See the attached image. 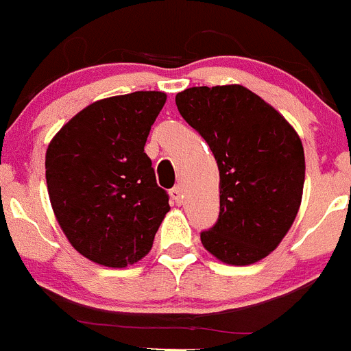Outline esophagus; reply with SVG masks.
I'll use <instances>...</instances> for the list:
<instances>
[{
  "mask_svg": "<svg viewBox=\"0 0 351 351\" xmlns=\"http://www.w3.org/2000/svg\"><path fill=\"white\" fill-rule=\"evenodd\" d=\"M170 198L178 203V205H181V203H182V189L179 188V186H176V188L170 189Z\"/></svg>",
  "mask_w": 351,
  "mask_h": 351,
  "instance_id": "34e87169",
  "label": "esophagus"
}]
</instances>
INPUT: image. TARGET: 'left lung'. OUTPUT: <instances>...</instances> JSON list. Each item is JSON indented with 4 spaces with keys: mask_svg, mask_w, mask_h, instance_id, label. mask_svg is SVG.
<instances>
[{
    "mask_svg": "<svg viewBox=\"0 0 351 351\" xmlns=\"http://www.w3.org/2000/svg\"><path fill=\"white\" fill-rule=\"evenodd\" d=\"M176 105L219 165V220L202 232L203 246L229 265L260 262L288 234L302 205L305 153L298 132L239 84L184 89Z\"/></svg>",
    "mask_w": 351,
    "mask_h": 351,
    "instance_id": "left-lung-1",
    "label": "left lung"
}]
</instances>
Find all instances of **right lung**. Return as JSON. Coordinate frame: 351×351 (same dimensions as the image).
<instances>
[{
  "label": "right lung",
  "instance_id": "add662e5",
  "mask_svg": "<svg viewBox=\"0 0 351 351\" xmlns=\"http://www.w3.org/2000/svg\"><path fill=\"white\" fill-rule=\"evenodd\" d=\"M165 101L162 91L98 99L49 141L51 208L70 245L91 262L112 269L139 262L170 210L145 153Z\"/></svg>",
  "mask_w": 351,
  "mask_h": 351
}]
</instances>
